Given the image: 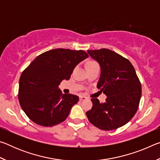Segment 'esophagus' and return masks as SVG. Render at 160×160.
I'll return each mask as SVG.
<instances>
[{"label":"esophagus","mask_w":160,"mask_h":160,"mask_svg":"<svg viewBox=\"0 0 160 160\" xmlns=\"http://www.w3.org/2000/svg\"><path fill=\"white\" fill-rule=\"evenodd\" d=\"M88 99V97L85 96H80V101H82V100H85Z\"/></svg>","instance_id":"esophagus-1"}]
</instances>
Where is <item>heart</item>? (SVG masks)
<instances>
[{
    "label": "heart",
    "mask_w": 160,
    "mask_h": 160,
    "mask_svg": "<svg viewBox=\"0 0 160 160\" xmlns=\"http://www.w3.org/2000/svg\"><path fill=\"white\" fill-rule=\"evenodd\" d=\"M95 66H98V63H97V62L94 61H89L87 62V63H86L87 68H88Z\"/></svg>",
    "instance_id": "heart-1"
}]
</instances>
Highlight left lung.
Listing matches in <instances>:
<instances>
[{
  "label": "left lung",
  "mask_w": 160,
  "mask_h": 160,
  "mask_svg": "<svg viewBox=\"0 0 160 160\" xmlns=\"http://www.w3.org/2000/svg\"><path fill=\"white\" fill-rule=\"evenodd\" d=\"M88 53L101 67L97 87L107 97L104 103L92 99V107L86 115L99 129H116L131 121L136 113L141 97V84L134 67L122 56L107 48L88 50Z\"/></svg>",
  "instance_id": "1"
}]
</instances>
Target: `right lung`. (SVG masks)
<instances>
[{"instance_id": "1", "label": "right lung", "mask_w": 160, "mask_h": 160, "mask_svg": "<svg viewBox=\"0 0 160 160\" xmlns=\"http://www.w3.org/2000/svg\"><path fill=\"white\" fill-rule=\"evenodd\" d=\"M88 56L82 50L56 48L40 54L29 65L20 78L18 99L29 119L47 127L66 120L79 97L62 94L58 85L69 80L75 67Z\"/></svg>"}]
</instances>
